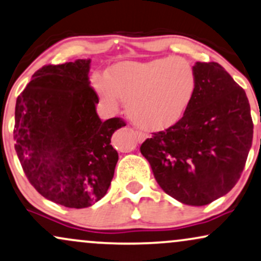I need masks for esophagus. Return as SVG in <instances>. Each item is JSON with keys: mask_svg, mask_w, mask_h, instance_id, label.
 <instances>
[{"mask_svg": "<svg viewBox=\"0 0 261 261\" xmlns=\"http://www.w3.org/2000/svg\"><path fill=\"white\" fill-rule=\"evenodd\" d=\"M136 136H137L138 142H143V140L146 138L145 133H143V132H139V130H136Z\"/></svg>", "mask_w": 261, "mask_h": 261, "instance_id": "1", "label": "esophagus"}]
</instances>
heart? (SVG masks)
<instances>
[{
    "label": "heart",
    "instance_id": "obj_1",
    "mask_svg": "<svg viewBox=\"0 0 261 261\" xmlns=\"http://www.w3.org/2000/svg\"><path fill=\"white\" fill-rule=\"evenodd\" d=\"M194 67L182 57H161L145 62H122L109 78L97 74L94 87L103 105L117 110L127 103V115L138 127L160 130L185 113L197 90Z\"/></svg>",
    "mask_w": 261,
    "mask_h": 261
}]
</instances>
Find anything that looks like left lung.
I'll return each mask as SVG.
<instances>
[{
	"mask_svg": "<svg viewBox=\"0 0 261 261\" xmlns=\"http://www.w3.org/2000/svg\"><path fill=\"white\" fill-rule=\"evenodd\" d=\"M198 84L183 117L140 146L156 182L187 205L203 206L240 179L253 142L246 91L221 64H194Z\"/></svg>",
	"mask_w": 261,
	"mask_h": 261,
	"instance_id": "8db88e82",
	"label": "left lung"
}]
</instances>
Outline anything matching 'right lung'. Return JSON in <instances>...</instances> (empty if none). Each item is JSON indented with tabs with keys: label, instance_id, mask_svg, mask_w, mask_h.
<instances>
[{
	"label": "right lung",
	"instance_id": "add662e5",
	"mask_svg": "<svg viewBox=\"0 0 261 261\" xmlns=\"http://www.w3.org/2000/svg\"><path fill=\"white\" fill-rule=\"evenodd\" d=\"M90 60L36 70L15 102L14 149L30 185L66 207H88L107 193L118 154L111 137L125 125L102 122L89 82Z\"/></svg>",
	"mask_w": 261,
	"mask_h": 261
}]
</instances>
